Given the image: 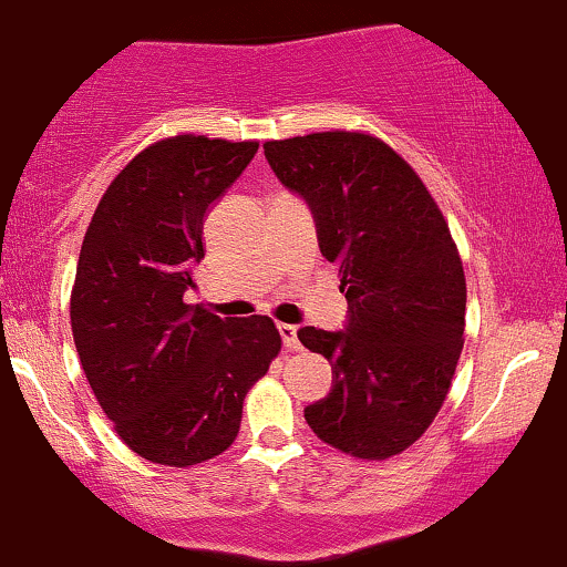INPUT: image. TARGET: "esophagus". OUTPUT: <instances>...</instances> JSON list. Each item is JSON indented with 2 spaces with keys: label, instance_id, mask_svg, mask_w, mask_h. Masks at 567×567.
I'll list each match as a JSON object with an SVG mask.
<instances>
[{
  "label": "esophagus",
  "instance_id": "1",
  "mask_svg": "<svg viewBox=\"0 0 567 567\" xmlns=\"http://www.w3.org/2000/svg\"><path fill=\"white\" fill-rule=\"evenodd\" d=\"M278 331H281V339H284V348L286 350H297L299 348L297 326L295 323H278Z\"/></svg>",
  "mask_w": 567,
  "mask_h": 567
}]
</instances>
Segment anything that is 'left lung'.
I'll use <instances>...</instances> for the list:
<instances>
[{
	"label": "left lung",
	"instance_id": "1",
	"mask_svg": "<svg viewBox=\"0 0 567 567\" xmlns=\"http://www.w3.org/2000/svg\"><path fill=\"white\" fill-rule=\"evenodd\" d=\"M265 158L310 206L348 299L344 329L297 331L331 361L329 395L305 419L350 456L401 454L441 411L464 348L467 284L449 225L416 172L371 135L270 140Z\"/></svg>",
	"mask_w": 567,
	"mask_h": 567
}]
</instances>
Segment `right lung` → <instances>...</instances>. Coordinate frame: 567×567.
<instances>
[{
    "mask_svg": "<svg viewBox=\"0 0 567 567\" xmlns=\"http://www.w3.org/2000/svg\"><path fill=\"white\" fill-rule=\"evenodd\" d=\"M259 143L177 135L137 153L100 198L71 291L79 361L118 437L148 462L223 454L246 392L281 350L268 316L219 318L185 302L212 204Z\"/></svg>",
    "mask_w": 567,
    "mask_h": 567,
    "instance_id": "obj_1",
    "label": "right lung"
}]
</instances>
